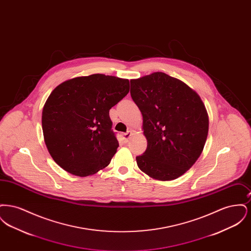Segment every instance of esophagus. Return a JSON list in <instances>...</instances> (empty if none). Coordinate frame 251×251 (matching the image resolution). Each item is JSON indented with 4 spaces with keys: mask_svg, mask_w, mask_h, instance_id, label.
<instances>
[{
    "mask_svg": "<svg viewBox=\"0 0 251 251\" xmlns=\"http://www.w3.org/2000/svg\"><path fill=\"white\" fill-rule=\"evenodd\" d=\"M132 135V132L131 131H127V132H125V133H123L122 134V137H123V139H124V141H128L130 138H131V136Z\"/></svg>",
    "mask_w": 251,
    "mask_h": 251,
    "instance_id": "1",
    "label": "esophagus"
}]
</instances>
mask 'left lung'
Instances as JSON below:
<instances>
[{
    "label": "left lung",
    "mask_w": 251,
    "mask_h": 251,
    "mask_svg": "<svg viewBox=\"0 0 251 251\" xmlns=\"http://www.w3.org/2000/svg\"><path fill=\"white\" fill-rule=\"evenodd\" d=\"M131 96L148 141L137 166L158 180L179 178L199 159L207 139L209 118L201 97L164 72L131 80Z\"/></svg>",
    "instance_id": "8db88e82"
}]
</instances>
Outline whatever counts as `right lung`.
<instances>
[{"label":"right lung","mask_w":251,"mask_h":251,"mask_svg":"<svg viewBox=\"0 0 251 251\" xmlns=\"http://www.w3.org/2000/svg\"><path fill=\"white\" fill-rule=\"evenodd\" d=\"M129 90V80L104 74L76 77L52 90L42 110V130L59 167L79 177L107 167L119 148L109 110Z\"/></svg>","instance_id":"obj_1"}]
</instances>
